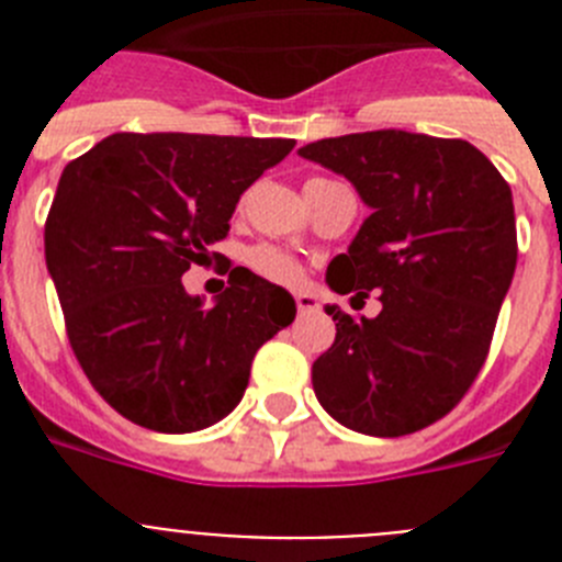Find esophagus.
<instances>
[{
    "label": "esophagus",
    "instance_id": "34e87169",
    "mask_svg": "<svg viewBox=\"0 0 562 562\" xmlns=\"http://www.w3.org/2000/svg\"><path fill=\"white\" fill-rule=\"evenodd\" d=\"M295 306H297V312H301V315H306V312H315L317 310V297L310 295V292H297Z\"/></svg>",
    "mask_w": 562,
    "mask_h": 562
}]
</instances>
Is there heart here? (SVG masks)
Listing matches in <instances>:
<instances>
[{
	"instance_id": "heart-1",
	"label": "heart",
	"mask_w": 562,
	"mask_h": 562,
	"mask_svg": "<svg viewBox=\"0 0 562 562\" xmlns=\"http://www.w3.org/2000/svg\"><path fill=\"white\" fill-rule=\"evenodd\" d=\"M245 265L265 281L278 286H295L304 278V267L295 256L276 245H256L245 252Z\"/></svg>"
}]
</instances>
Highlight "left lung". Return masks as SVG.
<instances>
[{
  "label": "left lung",
  "mask_w": 562,
  "mask_h": 562,
  "mask_svg": "<svg viewBox=\"0 0 562 562\" xmlns=\"http://www.w3.org/2000/svg\"><path fill=\"white\" fill-rule=\"evenodd\" d=\"M297 154L342 173L371 207L326 281L382 304L376 317L326 310L337 335L312 366L317 402L357 434H416L459 405L490 355L518 261L509 182L467 140L400 128Z\"/></svg>",
  "instance_id": "obj_1"
}]
</instances>
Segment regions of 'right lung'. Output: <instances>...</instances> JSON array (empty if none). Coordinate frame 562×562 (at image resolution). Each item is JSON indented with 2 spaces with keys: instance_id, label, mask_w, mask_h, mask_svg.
Listing matches in <instances>:
<instances>
[{
  "instance_id": "obj_1",
  "label": "right lung",
  "mask_w": 562,
  "mask_h": 562,
  "mask_svg": "<svg viewBox=\"0 0 562 562\" xmlns=\"http://www.w3.org/2000/svg\"><path fill=\"white\" fill-rule=\"evenodd\" d=\"M295 140L109 134L67 162L44 222V258L69 346L92 389L157 434L202 430L238 405L256 351L295 301L236 267L202 306L182 272L227 236L238 196Z\"/></svg>"
}]
</instances>
